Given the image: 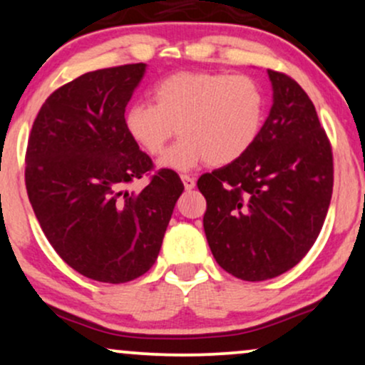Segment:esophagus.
Listing matches in <instances>:
<instances>
[{"label": "esophagus", "mask_w": 365, "mask_h": 365, "mask_svg": "<svg viewBox=\"0 0 365 365\" xmlns=\"http://www.w3.org/2000/svg\"><path fill=\"white\" fill-rule=\"evenodd\" d=\"M182 182H183V187H185V190H192L193 187H195V178L190 177V175H182Z\"/></svg>", "instance_id": "1"}]
</instances>
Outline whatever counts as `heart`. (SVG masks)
<instances>
[{
    "instance_id": "b5f03b06",
    "label": "heart",
    "mask_w": 365,
    "mask_h": 365,
    "mask_svg": "<svg viewBox=\"0 0 365 365\" xmlns=\"http://www.w3.org/2000/svg\"><path fill=\"white\" fill-rule=\"evenodd\" d=\"M264 114V91L251 76L177 72L156 82L153 104L129 106L124 126L151 156L163 153L175 133L182 135L161 160L163 167L187 170L202 161L224 167L252 148Z\"/></svg>"
}]
</instances>
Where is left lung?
I'll list each match as a JSON object with an SVG mask.
<instances>
[{
    "label": "left lung",
    "instance_id": "8db88e82",
    "mask_svg": "<svg viewBox=\"0 0 365 365\" xmlns=\"http://www.w3.org/2000/svg\"><path fill=\"white\" fill-rule=\"evenodd\" d=\"M273 108L252 148L204 173V230L212 255L244 281L276 278L315 244L334 190V155L302 86L267 71Z\"/></svg>",
    "mask_w": 365,
    "mask_h": 365
}]
</instances>
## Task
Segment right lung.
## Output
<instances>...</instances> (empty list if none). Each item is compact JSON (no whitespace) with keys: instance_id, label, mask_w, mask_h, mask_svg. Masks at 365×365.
I'll return each instance as SVG.
<instances>
[{"instance_id":"add662e5","label":"right lung","mask_w":365,"mask_h":365,"mask_svg":"<svg viewBox=\"0 0 365 365\" xmlns=\"http://www.w3.org/2000/svg\"><path fill=\"white\" fill-rule=\"evenodd\" d=\"M145 68H101L58 87L26 146V193L45 237L72 269L101 283L133 281L155 264L183 192L177 172H153L124 126ZM143 176L149 185L129 194L125 187Z\"/></svg>"}]
</instances>
